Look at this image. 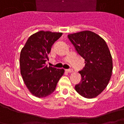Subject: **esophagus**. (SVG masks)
Returning <instances> with one entry per match:
<instances>
[{
  "label": "esophagus",
  "mask_w": 124,
  "mask_h": 124,
  "mask_svg": "<svg viewBox=\"0 0 124 124\" xmlns=\"http://www.w3.org/2000/svg\"><path fill=\"white\" fill-rule=\"evenodd\" d=\"M66 71H67V72H72V71H73V70H72V69H66Z\"/></svg>",
  "instance_id": "esophagus-1"
}]
</instances>
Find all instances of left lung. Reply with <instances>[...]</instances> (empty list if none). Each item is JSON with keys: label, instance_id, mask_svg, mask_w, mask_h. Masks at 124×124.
<instances>
[{"label": "left lung", "instance_id": "1", "mask_svg": "<svg viewBox=\"0 0 124 124\" xmlns=\"http://www.w3.org/2000/svg\"><path fill=\"white\" fill-rule=\"evenodd\" d=\"M77 53L85 59V67L79 71L81 80L75 90L85 98L97 97L108 85L113 70L111 53L105 41L91 31L68 35Z\"/></svg>", "mask_w": 124, "mask_h": 124}]
</instances>
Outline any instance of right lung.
I'll return each mask as SVG.
<instances>
[{"instance_id": "right-lung-1", "label": "right lung", "mask_w": 124, "mask_h": 124, "mask_svg": "<svg viewBox=\"0 0 124 124\" xmlns=\"http://www.w3.org/2000/svg\"><path fill=\"white\" fill-rule=\"evenodd\" d=\"M61 32L39 31L29 37L20 53L22 78L31 93L45 97L55 91L64 74L63 69L46 65L52 45L62 36Z\"/></svg>"}]
</instances>
